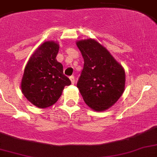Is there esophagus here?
Here are the masks:
<instances>
[{
  "label": "esophagus",
  "instance_id": "1",
  "mask_svg": "<svg viewBox=\"0 0 157 157\" xmlns=\"http://www.w3.org/2000/svg\"><path fill=\"white\" fill-rule=\"evenodd\" d=\"M69 78H70V81H71V84H72V85H74V84H75V77H74L73 76H70Z\"/></svg>",
  "mask_w": 157,
  "mask_h": 157
}]
</instances>
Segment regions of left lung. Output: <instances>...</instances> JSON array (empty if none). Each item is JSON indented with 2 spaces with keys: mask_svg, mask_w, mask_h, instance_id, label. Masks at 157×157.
I'll return each mask as SVG.
<instances>
[{
  "mask_svg": "<svg viewBox=\"0 0 157 157\" xmlns=\"http://www.w3.org/2000/svg\"><path fill=\"white\" fill-rule=\"evenodd\" d=\"M76 44L84 59L77 88L91 109L103 112L117 103L124 93V67L94 39L78 40Z\"/></svg>",
  "mask_w": 157,
  "mask_h": 157,
  "instance_id": "8db88e82",
  "label": "left lung"
}]
</instances>
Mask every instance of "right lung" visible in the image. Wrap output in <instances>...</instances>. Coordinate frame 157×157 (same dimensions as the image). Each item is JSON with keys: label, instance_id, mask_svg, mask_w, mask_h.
<instances>
[{"label": "right lung", "instance_id": "right-lung-1", "mask_svg": "<svg viewBox=\"0 0 157 157\" xmlns=\"http://www.w3.org/2000/svg\"><path fill=\"white\" fill-rule=\"evenodd\" d=\"M59 45L48 40L32 54L26 64L21 90L32 104L46 108L56 103L71 81L63 75V65L57 61Z\"/></svg>", "mask_w": 157, "mask_h": 157}]
</instances>
